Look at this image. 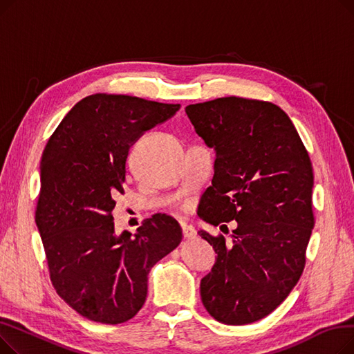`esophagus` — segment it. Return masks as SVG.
<instances>
[{
    "mask_svg": "<svg viewBox=\"0 0 354 354\" xmlns=\"http://www.w3.org/2000/svg\"><path fill=\"white\" fill-rule=\"evenodd\" d=\"M182 234H183V239H187V241L195 239V236H196L195 231L191 227H187V225L182 227Z\"/></svg>",
    "mask_w": 354,
    "mask_h": 354,
    "instance_id": "34e87169",
    "label": "esophagus"
}]
</instances>
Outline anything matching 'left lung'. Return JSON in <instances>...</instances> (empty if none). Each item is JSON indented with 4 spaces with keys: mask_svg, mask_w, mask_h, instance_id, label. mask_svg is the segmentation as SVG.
I'll return each instance as SVG.
<instances>
[{
    "mask_svg": "<svg viewBox=\"0 0 354 354\" xmlns=\"http://www.w3.org/2000/svg\"><path fill=\"white\" fill-rule=\"evenodd\" d=\"M185 111L216 152L199 216L215 227L236 221L231 244L198 232L218 254L201 299L219 323L250 324L280 306L303 274L314 228L310 156L286 111L270 102L231 96Z\"/></svg>",
    "mask_w": 354,
    "mask_h": 354,
    "instance_id": "left-lung-1",
    "label": "left lung"
}]
</instances>
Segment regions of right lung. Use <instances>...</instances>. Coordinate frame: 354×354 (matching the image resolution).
<instances>
[{"label": "right lung", "mask_w": 354, "mask_h": 354, "mask_svg": "<svg viewBox=\"0 0 354 354\" xmlns=\"http://www.w3.org/2000/svg\"><path fill=\"white\" fill-rule=\"evenodd\" d=\"M180 104L96 93L80 100L48 139L35 209L50 271L62 299L83 317L120 324L146 300L152 267L182 241L178 221L156 214L135 236L115 234L129 149Z\"/></svg>", "instance_id": "add662e5"}]
</instances>
